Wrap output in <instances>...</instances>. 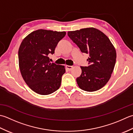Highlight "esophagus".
Masks as SVG:
<instances>
[{
	"mask_svg": "<svg viewBox=\"0 0 133 133\" xmlns=\"http://www.w3.org/2000/svg\"><path fill=\"white\" fill-rule=\"evenodd\" d=\"M66 68L69 70H70L73 68V66H70V65H66Z\"/></svg>",
	"mask_w": 133,
	"mask_h": 133,
	"instance_id": "obj_1",
	"label": "esophagus"
}]
</instances>
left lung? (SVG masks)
<instances>
[{
  "instance_id": "left-lung-1",
  "label": "left lung",
  "mask_w": 133,
  "mask_h": 133,
  "mask_svg": "<svg viewBox=\"0 0 133 133\" xmlns=\"http://www.w3.org/2000/svg\"><path fill=\"white\" fill-rule=\"evenodd\" d=\"M68 35L82 53L88 54V66H81L82 74L77 83L84 91L99 90L111 76L116 63V53L106 35L94 28L68 32Z\"/></svg>"
}]
</instances>
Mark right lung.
I'll use <instances>...</instances> for the list:
<instances>
[{"label": "right lung", "mask_w": 133, "mask_h": 133, "mask_svg": "<svg viewBox=\"0 0 133 133\" xmlns=\"http://www.w3.org/2000/svg\"><path fill=\"white\" fill-rule=\"evenodd\" d=\"M65 31L39 29L31 32L22 42L18 50L19 67L22 76L35 92L46 95L59 88L65 68L50 63L49 54L55 53L58 42Z\"/></svg>", "instance_id": "obj_1"}]
</instances>
